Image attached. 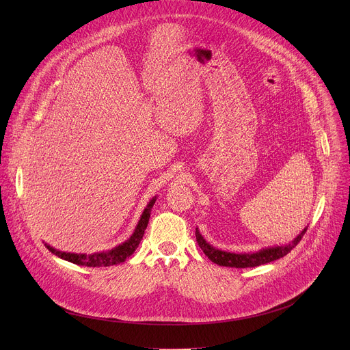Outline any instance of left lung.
<instances>
[{
    "instance_id": "obj_1",
    "label": "left lung",
    "mask_w": 350,
    "mask_h": 350,
    "mask_svg": "<svg viewBox=\"0 0 350 350\" xmlns=\"http://www.w3.org/2000/svg\"><path fill=\"white\" fill-rule=\"evenodd\" d=\"M308 228H305L301 234H299L292 242H289L288 245H282V246H274V247H269V249H263L260 252L256 254H230V252H224V251H219V249L213 247L212 245H209L204 237L199 234V230L196 228L195 235H196V241L198 245L201 246V249L204 251V254L216 265L219 266H226V267H237V269H245V267H256L260 265H266L270 262H274L280 258H284L286 254H289L292 249L301 242V239L304 238L305 232Z\"/></svg>"
}]
</instances>
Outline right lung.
I'll return each instance as SVG.
<instances>
[{
    "mask_svg": "<svg viewBox=\"0 0 350 350\" xmlns=\"http://www.w3.org/2000/svg\"><path fill=\"white\" fill-rule=\"evenodd\" d=\"M155 201H157V199L154 198L152 201L149 202L148 206L145 208V211H144V213H142V216H141V219H139V221L135 227L134 234L126 242L113 247L112 251L94 254V255L87 256V255L61 252V251H57V249L46 245L48 251L53 252L54 255H57L61 259H65V260L70 262V263H75V265H79V266H87V267H108V266L123 263L126 259H129L134 254L138 243L141 242V239L144 237V231H145V228L148 226V221H149V216H151V209H152Z\"/></svg>",
    "mask_w": 350,
    "mask_h": 350,
    "instance_id": "obj_1",
    "label": "right lung"
}]
</instances>
